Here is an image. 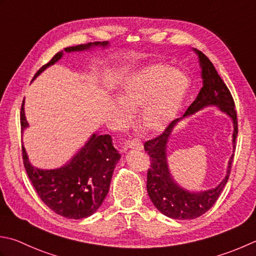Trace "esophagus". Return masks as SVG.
I'll list each match as a JSON object with an SVG mask.
<instances>
[{
    "instance_id": "1",
    "label": "esophagus",
    "mask_w": 256,
    "mask_h": 256,
    "mask_svg": "<svg viewBox=\"0 0 256 256\" xmlns=\"http://www.w3.org/2000/svg\"><path fill=\"white\" fill-rule=\"evenodd\" d=\"M128 148H131V150H136V151H141L143 150V144L141 141H138V140H132V141H128Z\"/></svg>"
}]
</instances>
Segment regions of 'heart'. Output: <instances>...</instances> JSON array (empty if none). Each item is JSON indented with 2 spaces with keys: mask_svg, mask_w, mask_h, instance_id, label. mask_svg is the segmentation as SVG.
<instances>
[{
  "mask_svg": "<svg viewBox=\"0 0 256 256\" xmlns=\"http://www.w3.org/2000/svg\"><path fill=\"white\" fill-rule=\"evenodd\" d=\"M190 88V78L181 68L165 64L145 66L125 80L116 102L118 128L131 121L130 110L140 111V125L148 133L164 131L178 116Z\"/></svg>",
  "mask_w": 256,
  "mask_h": 256,
  "instance_id": "heart-1",
  "label": "heart"
}]
</instances>
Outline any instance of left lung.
<instances>
[{
	"instance_id": "1",
	"label": "left lung",
	"mask_w": 256,
	"mask_h": 256,
	"mask_svg": "<svg viewBox=\"0 0 256 256\" xmlns=\"http://www.w3.org/2000/svg\"><path fill=\"white\" fill-rule=\"evenodd\" d=\"M193 51L198 56L200 66H201L202 88L200 90L196 98L190 105L182 118L174 120L163 134L154 140H150L144 144L145 152L151 158V168H148V171L146 183L148 196L160 212L165 216L175 220L196 218L213 206L228 180L234 153L228 160L226 174L221 183L213 188L204 190V191H190L175 181L170 171L168 144L174 128L182 120L191 116L201 110L215 106L218 111L226 114L232 120L234 128L232 134L233 152L235 150V140L238 136L236 111H235L231 92L228 91V86L218 74L214 65L206 55L196 48H193Z\"/></svg>"
}]
</instances>
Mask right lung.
<instances>
[{
  "label": "right lung",
  "instance_id": "right-lung-1",
  "mask_svg": "<svg viewBox=\"0 0 256 256\" xmlns=\"http://www.w3.org/2000/svg\"><path fill=\"white\" fill-rule=\"evenodd\" d=\"M108 42H93L65 48L54 55L51 61L38 70L33 80L51 65L61 60L64 52L91 51L95 48H108ZM23 100L21 108L22 134L28 128L24 112ZM23 163L35 191L45 205L61 216L68 218H85L91 216L101 206L111 184L115 165L121 154L113 146L111 135L93 133L72 158L63 166L51 170L35 168L31 164L22 145Z\"/></svg>",
  "mask_w": 256,
  "mask_h": 256
}]
</instances>
